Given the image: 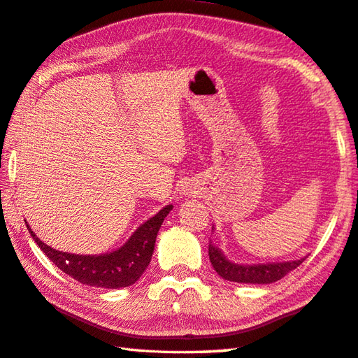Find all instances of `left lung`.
<instances>
[{
  "label": "left lung",
  "instance_id": "obj_1",
  "mask_svg": "<svg viewBox=\"0 0 358 358\" xmlns=\"http://www.w3.org/2000/svg\"><path fill=\"white\" fill-rule=\"evenodd\" d=\"M209 261H211L214 270L219 275L233 282H243V284H270L276 282L284 278L287 273L295 270L298 265L303 264L304 259L301 261L292 262H279V264H264V265H237L229 262L220 253L219 248H215L213 243L208 247Z\"/></svg>",
  "mask_w": 358,
  "mask_h": 358
}]
</instances>
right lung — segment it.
I'll use <instances>...</instances> for the list:
<instances>
[{"label": "right lung", "instance_id": "obj_1", "mask_svg": "<svg viewBox=\"0 0 358 358\" xmlns=\"http://www.w3.org/2000/svg\"><path fill=\"white\" fill-rule=\"evenodd\" d=\"M172 205L153 215L139 227L129 242L113 253L101 255V256H82L63 253L49 247L41 242L37 236L31 231L29 225L27 229L32 239L37 242L40 250L57 265V267L71 276L76 281L87 284L91 287H105V289H121L135 284L144 270L149 267L150 259L155 248V241L158 229L163 225V220L169 214Z\"/></svg>", "mask_w": 358, "mask_h": 358}]
</instances>
